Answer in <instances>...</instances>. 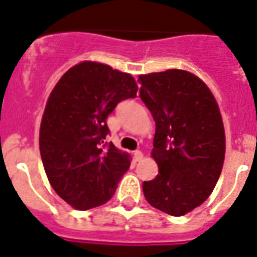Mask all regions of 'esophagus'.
<instances>
[{
    "mask_svg": "<svg viewBox=\"0 0 257 257\" xmlns=\"http://www.w3.org/2000/svg\"><path fill=\"white\" fill-rule=\"evenodd\" d=\"M133 156H135V160H136V162H140V160L143 159V152L142 151H135V154H133Z\"/></svg>",
    "mask_w": 257,
    "mask_h": 257,
    "instance_id": "obj_1",
    "label": "esophagus"
}]
</instances>
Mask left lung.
<instances>
[{
    "instance_id": "obj_1",
    "label": "left lung",
    "mask_w": 257,
    "mask_h": 257,
    "mask_svg": "<svg viewBox=\"0 0 257 257\" xmlns=\"http://www.w3.org/2000/svg\"><path fill=\"white\" fill-rule=\"evenodd\" d=\"M140 98L154 117L152 158L159 174L143 183L151 206L183 215L202 205L218 181L225 132L215 98L198 76L167 70L139 76Z\"/></svg>"
}]
</instances>
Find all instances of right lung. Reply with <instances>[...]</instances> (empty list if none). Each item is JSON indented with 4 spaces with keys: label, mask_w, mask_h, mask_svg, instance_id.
Returning a JSON list of instances; mask_svg holds the SVG:
<instances>
[{
    "label": "right lung",
    "mask_w": 257,
    "mask_h": 257,
    "mask_svg": "<svg viewBox=\"0 0 257 257\" xmlns=\"http://www.w3.org/2000/svg\"><path fill=\"white\" fill-rule=\"evenodd\" d=\"M132 75L97 62H82L50 94L40 125L43 166L59 197L79 210L103 205L128 171L129 155L106 143V118L135 98Z\"/></svg>",
    "instance_id": "add662e5"
}]
</instances>
